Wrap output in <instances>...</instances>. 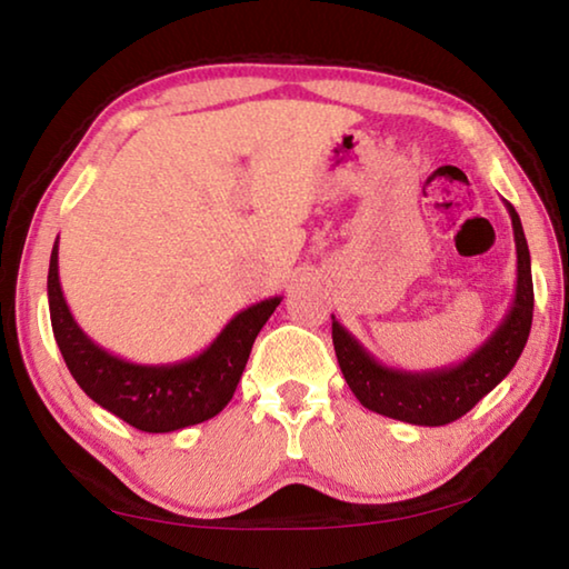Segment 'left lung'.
Here are the masks:
<instances>
[{"label": "left lung", "instance_id": "8db88e82", "mask_svg": "<svg viewBox=\"0 0 569 569\" xmlns=\"http://www.w3.org/2000/svg\"><path fill=\"white\" fill-rule=\"evenodd\" d=\"M507 210L512 216L517 243V293L499 329L475 353L467 356V361L435 371L389 369L373 359L331 316L336 359L346 383L366 409L419 427H441L465 417L512 371L532 329L535 288L522 220L509 203Z\"/></svg>", "mask_w": 569, "mask_h": 569}]
</instances>
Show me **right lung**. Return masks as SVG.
Here are the masks:
<instances>
[{"label":"right lung","instance_id":"add662e5","mask_svg":"<svg viewBox=\"0 0 569 569\" xmlns=\"http://www.w3.org/2000/svg\"><path fill=\"white\" fill-rule=\"evenodd\" d=\"M47 298L54 341L80 389L102 409L150 435L186 429L223 411L243 377L258 331L281 303L276 296L240 311L203 353L188 361L142 366L108 353L77 326L57 273V240L50 256Z\"/></svg>","mask_w":569,"mask_h":569}]
</instances>
